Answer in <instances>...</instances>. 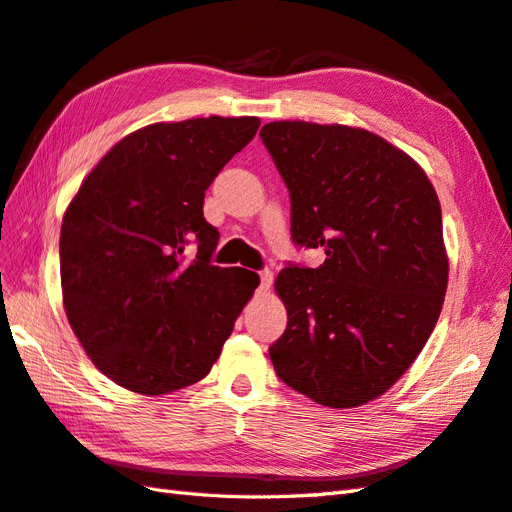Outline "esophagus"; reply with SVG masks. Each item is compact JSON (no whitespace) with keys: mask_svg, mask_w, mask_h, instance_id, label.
<instances>
[{"mask_svg":"<svg viewBox=\"0 0 512 512\" xmlns=\"http://www.w3.org/2000/svg\"><path fill=\"white\" fill-rule=\"evenodd\" d=\"M272 285V272L268 268L259 270V292H268Z\"/></svg>","mask_w":512,"mask_h":512,"instance_id":"esophagus-1","label":"esophagus"}]
</instances>
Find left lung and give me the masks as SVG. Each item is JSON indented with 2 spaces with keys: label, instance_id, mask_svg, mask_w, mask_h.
<instances>
[{
  "label": "left lung",
  "instance_id": "left-lung-1",
  "mask_svg": "<svg viewBox=\"0 0 512 512\" xmlns=\"http://www.w3.org/2000/svg\"><path fill=\"white\" fill-rule=\"evenodd\" d=\"M290 190L292 240L320 268L287 264V329L274 372L313 402L350 409L398 381L435 329L448 287L441 205L426 173L372 131L277 121L259 131Z\"/></svg>",
  "mask_w": 512,
  "mask_h": 512
}]
</instances>
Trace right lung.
<instances>
[{
  "label": "right lung",
  "instance_id": "obj_1",
  "mask_svg": "<svg viewBox=\"0 0 512 512\" xmlns=\"http://www.w3.org/2000/svg\"><path fill=\"white\" fill-rule=\"evenodd\" d=\"M257 127L255 116L142 127L73 196L60 229L64 309L116 385L160 396L201 381L220 357L259 277L212 264L220 233L203 199Z\"/></svg>",
  "mask_w": 512,
  "mask_h": 512
}]
</instances>
